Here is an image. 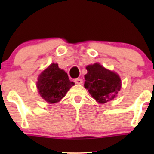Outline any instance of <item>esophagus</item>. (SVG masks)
Instances as JSON below:
<instances>
[{
	"mask_svg": "<svg viewBox=\"0 0 154 154\" xmlns=\"http://www.w3.org/2000/svg\"><path fill=\"white\" fill-rule=\"evenodd\" d=\"M74 82H75L76 84H82L83 83V80L80 78H77L74 80Z\"/></svg>",
	"mask_w": 154,
	"mask_h": 154,
	"instance_id": "esophagus-1",
	"label": "esophagus"
}]
</instances>
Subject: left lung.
I'll return each mask as SVG.
<instances>
[{
	"label": "left lung",
	"instance_id": "left-lung-1",
	"mask_svg": "<svg viewBox=\"0 0 154 154\" xmlns=\"http://www.w3.org/2000/svg\"><path fill=\"white\" fill-rule=\"evenodd\" d=\"M84 86L91 97L100 103H106L117 96L122 88L119 76L98 63L86 67Z\"/></svg>",
	"mask_w": 154,
	"mask_h": 154
}]
</instances>
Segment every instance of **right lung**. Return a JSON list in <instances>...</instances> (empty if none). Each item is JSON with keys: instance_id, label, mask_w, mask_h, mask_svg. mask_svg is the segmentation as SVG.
<instances>
[{"instance_id": "1", "label": "right lung", "mask_w": 154, "mask_h": 154, "mask_svg": "<svg viewBox=\"0 0 154 154\" xmlns=\"http://www.w3.org/2000/svg\"><path fill=\"white\" fill-rule=\"evenodd\" d=\"M36 85L41 97L48 103H54L64 97L74 83L70 81L67 73L58 65L52 63L38 76Z\"/></svg>"}]
</instances>
